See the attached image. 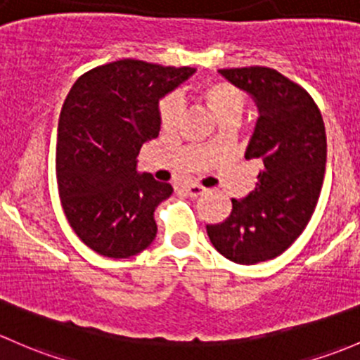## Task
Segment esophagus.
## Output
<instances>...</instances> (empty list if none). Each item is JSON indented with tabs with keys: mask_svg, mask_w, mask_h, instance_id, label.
<instances>
[{
	"mask_svg": "<svg viewBox=\"0 0 360 360\" xmlns=\"http://www.w3.org/2000/svg\"><path fill=\"white\" fill-rule=\"evenodd\" d=\"M184 191H185V194L191 195V198H199V195L205 194L206 188L201 187V185H198V184H192V185H185Z\"/></svg>",
	"mask_w": 360,
	"mask_h": 360,
	"instance_id": "obj_1",
	"label": "esophagus"
}]
</instances>
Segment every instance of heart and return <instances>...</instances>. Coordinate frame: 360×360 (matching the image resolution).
Here are the masks:
<instances>
[{"label": "heart", "instance_id": "1", "mask_svg": "<svg viewBox=\"0 0 360 360\" xmlns=\"http://www.w3.org/2000/svg\"><path fill=\"white\" fill-rule=\"evenodd\" d=\"M199 94L205 98V102L210 105V109L213 110L214 116L218 120H224V117H237L244 109V98L243 91L237 90L234 84L225 83V81L218 79H210L199 86ZM181 109V100L176 95H168L159 102V120L165 128H173L179 121Z\"/></svg>", "mask_w": 360, "mask_h": 360}]
</instances>
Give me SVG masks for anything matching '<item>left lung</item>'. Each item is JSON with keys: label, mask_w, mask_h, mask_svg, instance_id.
Listing matches in <instances>:
<instances>
[{"label": "left lung", "mask_w": 360, "mask_h": 360, "mask_svg": "<svg viewBox=\"0 0 360 360\" xmlns=\"http://www.w3.org/2000/svg\"><path fill=\"white\" fill-rule=\"evenodd\" d=\"M218 72L258 107L244 158L260 162L257 187L232 199V213L206 225L214 250L240 265L272 260L305 231L326 172V128L314 98L269 68Z\"/></svg>", "instance_id": "obj_1"}]
</instances>
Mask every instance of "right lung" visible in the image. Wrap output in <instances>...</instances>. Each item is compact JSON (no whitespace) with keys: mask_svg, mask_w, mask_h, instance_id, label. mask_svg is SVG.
Here are the masks:
<instances>
[{"mask_svg":"<svg viewBox=\"0 0 360 360\" xmlns=\"http://www.w3.org/2000/svg\"><path fill=\"white\" fill-rule=\"evenodd\" d=\"M194 72L124 58L70 88L58 120V195L72 231L98 255L128 258L153 244L154 211L173 187L140 173L136 158L159 135V100Z\"/></svg>","mask_w":360,"mask_h":360,"instance_id":"right-lung-1","label":"right lung"}]
</instances>
